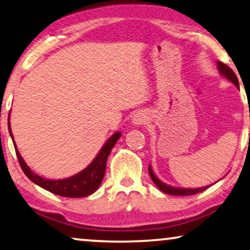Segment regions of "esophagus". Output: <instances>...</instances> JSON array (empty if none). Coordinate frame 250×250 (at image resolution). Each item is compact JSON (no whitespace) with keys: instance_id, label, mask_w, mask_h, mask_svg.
Listing matches in <instances>:
<instances>
[{"instance_id":"34e87169","label":"esophagus","mask_w":250,"mask_h":250,"mask_svg":"<svg viewBox=\"0 0 250 250\" xmlns=\"http://www.w3.org/2000/svg\"><path fill=\"white\" fill-rule=\"evenodd\" d=\"M148 121V117H147V113L145 111H139L135 114V117L132 119V124L136 126L145 125L146 122Z\"/></svg>"}]
</instances>
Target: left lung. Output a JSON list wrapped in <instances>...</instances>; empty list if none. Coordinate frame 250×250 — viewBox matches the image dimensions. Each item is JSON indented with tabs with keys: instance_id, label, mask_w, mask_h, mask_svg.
Returning a JSON list of instances; mask_svg holds the SVG:
<instances>
[{
	"instance_id": "left-lung-1",
	"label": "left lung",
	"mask_w": 250,
	"mask_h": 250,
	"mask_svg": "<svg viewBox=\"0 0 250 250\" xmlns=\"http://www.w3.org/2000/svg\"><path fill=\"white\" fill-rule=\"evenodd\" d=\"M217 69H219V71L221 75L223 77H226L228 80H230L232 83H234L235 87L239 88V82H238V78L237 76H235V73L233 72V70L231 68H229L227 64H224V63L217 61ZM148 171H149V175L150 178H152V180L154 184L157 186V188L160 189L161 191L165 192V194H168V195H173V196H190V195H195V194H198V192H202L205 190L209 187V186H206V187H202V188H194V189H188V188H175V187H171V186L168 185H165L162 182L160 179H157V177L155 174L153 173V170H152V167H148Z\"/></svg>"
}]
</instances>
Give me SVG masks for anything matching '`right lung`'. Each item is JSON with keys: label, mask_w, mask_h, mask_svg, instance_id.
Wrapping results in <instances>:
<instances>
[{"label": "right lung", "mask_w": 250, "mask_h": 250, "mask_svg": "<svg viewBox=\"0 0 250 250\" xmlns=\"http://www.w3.org/2000/svg\"><path fill=\"white\" fill-rule=\"evenodd\" d=\"M9 132L10 136L12 137L11 126H10L9 122ZM121 137V132H115L111 138L104 144L102 147L100 153L95 157L94 161L87 167L85 170H83L79 173H77L72 177L61 179V180H50V179L42 178L36 173H34L30 170V167L26 164L21 157L18 148H17L15 140H13V145H15V149L18 156L19 164L21 168H22L23 173L30 179L34 184L40 186V187L44 188L45 190L53 192L55 195L62 196V197H70V198H79V197H86L89 196L95 192L100 187L103 180L105 174V168H106V161L107 157L110 155L112 148H113L115 143Z\"/></svg>", "instance_id": "1"}]
</instances>
